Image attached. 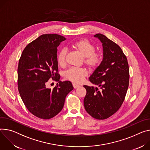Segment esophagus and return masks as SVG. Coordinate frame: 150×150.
I'll return each instance as SVG.
<instances>
[{
	"label": "esophagus",
	"instance_id": "obj_1",
	"mask_svg": "<svg viewBox=\"0 0 150 150\" xmlns=\"http://www.w3.org/2000/svg\"><path fill=\"white\" fill-rule=\"evenodd\" d=\"M72 85H73V87H74V88H78V87H79V85H77V84H75V83H73V84H72Z\"/></svg>",
	"mask_w": 150,
	"mask_h": 150
}]
</instances>
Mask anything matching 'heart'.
Segmentation results:
<instances>
[{"label": "heart", "instance_id": "heart-1", "mask_svg": "<svg viewBox=\"0 0 150 150\" xmlns=\"http://www.w3.org/2000/svg\"><path fill=\"white\" fill-rule=\"evenodd\" d=\"M72 48L83 57L84 63L90 69H96L102 62L101 54L95 51V47L87 39H81L72 44ZM67 50L62 48L57 54V60L60 66L66 64ZM87 72L84 68L72 67L64 74L66 79L75 83H81L87 76Z\"/></svg>", "mask_w": 150, "mask_h": 150}]
</instances>
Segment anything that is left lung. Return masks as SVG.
<instances>
[{
	"label": "left lung",
	"instance_id": "1",
	"mask_svg": "<svg viewBox=\"0 0 150 150\" xmlns=\"http://www.w3.org/2000/svg\"><path fill=\"white\" fill-rule=\"evenodd\" d=\"M94 36L102 43L103 58L89 80L100 90L84 86L87 91L84 105L91 117L105 120L115 114L125 100L129 84V67L126 56L117 44L100 33Z\"/></svg>",
	"mask_w": 150,
	"mask_h": 150
}]
</instances>
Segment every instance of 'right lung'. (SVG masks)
<instances>
[{"instance_id":"1","label":"right lung","mask_w":150,"mask_h":150,"mask_svg":"<svg viewBox=\"0 0 150 150\" xmlns=\"http://www.w3.org/2000/svg\"><path fill=\"white\" fill-rule=\"evenodd\" d=\"M66 38L57 34H44L24 49L18 66V89L27 109L44 120L57 115L67 94L74 89L69 81H60L57 47ZM50 79L58 82L52 89L46 87Z\"/></svg>"}]
</instances>
